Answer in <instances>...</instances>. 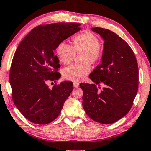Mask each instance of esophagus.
Instances as JSON below:
<instances>
[{
    "mask_svg": "<svg viewBox=\"0 0 151 151\" xmlns=\"http://www.w3.org/2000/svg\"><path fill=\"white\" fill-rule=\"evenodd\" d=\"M78 86H79V83H73L74 88H78Z\"/></svg>",
    "mask_w": 151,
    "mask_h": 151,
    "instance_id": "1",
    "label": "esophagus"
}]
</instances>
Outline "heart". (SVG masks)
Instances as JSON below:
<instances>
[{"mask_svg":"<svg viewBox=\"0 0 151 151\" xmlns=\"http://www.w3.org/2000/svg\"><path fill=\"white\" fill-rule=\"evenodd\" d=\"M56 52L61 62L69 64L73 62L76 54H82L81 61L83 64H73L63 70L65 79L78 82L90 71V64H94L101 59L103 53V44L98 36L90 31H85L73 39V47L65 42L57 46Z\"/></svg>","mask_w":151,"mask_h":151,"instance_id":"b5f03b06","label":"heart"}]
</instances>
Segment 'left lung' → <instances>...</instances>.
<instances>
[{
  "mask_svg": "<svg viewBox=\"0 0 151 151\" xmlns=\"http://www.w3.org/2000/svg\"><path fill=\"white\" fill-rule=\"evenodd\" d=\"M104 40L101 64L89 77L94 82L80 84L83 107L89 117L101 124H112L127 115L138 90L137 59L122 38L108 29L92 28ZM105 88L97 91L99 85Z\"/></svg>",
  "mask_w": 151,
  "mask_h": 151,
  "instance_id": "1",
  "label": "left lung"
}]
</instances>
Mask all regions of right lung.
<instances>
[{"mask_svg": "<svg viewBox=\"0 0 151 151\" xmlns=\"http://www.w3.org/2000/svg\"><path fill=\"white\" fill-rule=\"evenodd\" d=\"M78 23H54L33 29L19 44L9 73L13 101L21 114L37 124L51 122L60 114L73 90L70 81L48 88L46 81L58 80L57 46L80 31Z\"/></svg>", "mask_w": 151, "mask_h": 151, "instance_id": "right-lung-1", "label": "right lung"}]
</instances>
